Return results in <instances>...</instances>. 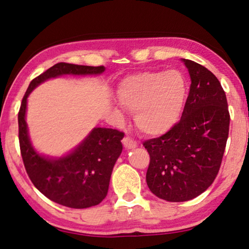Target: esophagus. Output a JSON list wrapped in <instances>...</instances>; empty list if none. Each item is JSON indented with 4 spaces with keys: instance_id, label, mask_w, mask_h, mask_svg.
Instances as JSON below:
<instances>
[{
    "instance_id": "34e87169",
    "label": "esophagus",
    "mask_w": 249,
    "mask_h": 249,
    "mask_svg": "<svg viewBox=\"0 0 249 249\" xmlns=\"http://www.w3.org/2000/svg\"><path fill=\"white\" fill-rule=\"evenodd\" d=\"M123 144L126 148H128V150H131V148H135L137 146V142L134 139H132L131 136L124 137Z\"/></svg>"
}]
</instances>
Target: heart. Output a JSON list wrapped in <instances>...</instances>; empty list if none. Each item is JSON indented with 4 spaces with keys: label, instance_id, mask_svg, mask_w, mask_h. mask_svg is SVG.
Returning <instances> with one entry per match:
<instances>
[{
    "label": "heart",
    "instance_id": "obj_1",
    "mask_svg": "<svg viewBox=\"0 0 249 249\" xmlns=\"http://www.w3.org/2000/svg\"><path fill=\"white\" fill-rule=\"evenodd\" d=\"M188 96L187 78L179 70H147L126 77L118 85L117 98L134 113L137 128L147 135L168 132L179 121ZM115 113L123 118V113Z\"/></svg>",
    "mask_w": 249,
    "mask_h": 249
}]
</instances>
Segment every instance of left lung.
Wrapping results in <instances>:
<instances>
[{"label":"left lung","mask_w":249,"mask_h":249,"mask_svg":"<svg viewBox=\"0 0 249 249\" xmlns=\"http://www.w3.org/2000/svg\"><path fill=\"white\" fill-rule=\"evenodd\" d=\"M191 86L182 116L165 134L143 142L150 154L146 183L158 198L188 201L219 172L231 115L219 80L206 67L182 59Z\"/></svg>","instance_id":"8db88e82"}]
</instances>
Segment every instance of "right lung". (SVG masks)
<instances>
[{
  "mask_svg": "<svg viewBox=\"0 0 249 249\" xmlns=\"http://www.w3.org/2000/svg\"><path fill=\"white\" fill-rule=\"evenodd\" d=\"M104 66H79L59 62L36 77L22 98L18 114V142L30 180L42 195L59 205L83 209L101 203L107 195L115 162L123 150L124 133L96 127L86 140L65 158L50 160L33 150L28 135L25 109L30 92L49 78L61 75H97Z\"/></svg>",
  "mask_w": 249,
  "mask_h": 249,
  "instance_id": "right-lung-1",
  "label": "right lung"
}]
</instances>
